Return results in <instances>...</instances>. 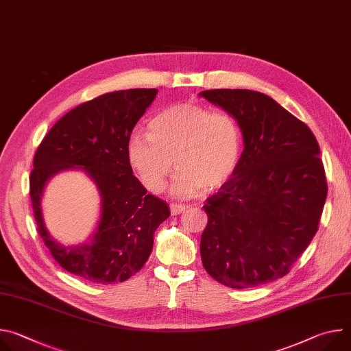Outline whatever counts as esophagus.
I'll return each instance as SVG.
<instances>
[{"mask_svg": "<svg viewBox=\"0 0 351 351\" xmlns=\"http://www.w3.org/2000/svg\"><path fill=\"white\" fill-rule=\"evenodd\" d=\"M187 210L186 206H182V204H171V213L172 215H179L182 213H184Z\"/></svg>", "mask_w": 351, "mask_h": 351, "instance_id": "34e87169", "label": "esophagus"}]
</instances>
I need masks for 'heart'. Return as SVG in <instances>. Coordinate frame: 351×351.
I'll use <instances>...</instances> for the list:
<instances>
[{
	"mask_svg": "<svg viewBox=\"0 0 351 351\" xmlns=\"http://www.w3.org/2000/svg\"><path fill=\"white\" fill-rule=\"evenodd\" d=\"M148 133L134 132L128 141V158L143 186L161 193L173 164L178 167L171 191L190 198L204 189L217 190L236 173L241 160V132L228 112L191 101L160 111Z\"/></svg>",
	"mask_w": 351,
	"mask_h": 351,
	"instance_id": "heart-1",
	"label": "heart"
}]
</instances>
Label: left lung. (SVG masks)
Listing matches in <instances>:
<instances>
[{
	"instance_id": "obj_1",
	"label": "left lung",
	"mask_w": 351,
	"mask_h": 351,
	"mask_svg": "<svg viewBox=\"0 0 351 351\" xmlns=\"http://www.w3.org/2000/svg\"><path fill=\"white\" fill-rule=\"evenodd\" d=\"M202 95L237 121L244 141L236 173L203 207V265L233 289L274 282L290 272L318 230L328 194L318 141L263 93L214 88Z\"/></svg>"
}]
</instances>
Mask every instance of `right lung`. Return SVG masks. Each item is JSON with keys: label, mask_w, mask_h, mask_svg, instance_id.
Instances as JSON below:
<instances>
[{"label": "right lung", "mask_w": 351, "mask_h": 351, "mask_svg": "<svg viewBox=\"0 0 351 351\" xmlns=\"http://www.w3.org/2000/svg\"><path fill=\"white\" fill-rule=\"evenodd\" d=\"M157 88L106 93L65 114L45 134L33 160L30 199L37 232L54 260L91 283L123 282L152 254L154 232L171 215L161 198L148 194L133 175L128 141L152 106ZM83 169L102 195V218L88 244L65 247L49 237L40 215L46 180L60 170Z\"/></svg>", "instance_id": "obj_1"}]
</instances>
